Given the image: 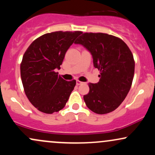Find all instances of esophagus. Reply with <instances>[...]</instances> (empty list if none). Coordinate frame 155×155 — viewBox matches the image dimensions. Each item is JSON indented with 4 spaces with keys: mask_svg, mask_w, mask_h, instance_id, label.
I'll list each match as a JSON object with an SVG mask.
<instances>
[{
    "mask_svg": "<svg viewBox=\"0 0 155 155\" xmlns=\"http://www.w3.org/2000/svg\"><path fill=\"white\" fill-rule=\"evenodd\" d=\"M84 82H81V81H79V80H77V81H76V85H80V84H83Z\"/></svg>",
    "mask_w": 155,
    "mask_h": 155,
    "instance_id": "esophagus-1",
    "label": "esophagus"
}]
</instances>
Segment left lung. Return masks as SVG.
Segmentation results:
<instances>
[{
    "instance_id": "left-lung-1",
    "label": "left lung",
    "mask_w": 155,
    "mask_h": 155,
    "mask_svg": "<svg viewBox=\"0 0 155 155\" xmlns=\"http://www.w3.org/2000/svg\"><path fill=\"white\" fill-rule=\"evenodd\" d=\"M75 44L91 53L94 67L100 71V81L89 83L84 95L87 106L98 114L114 111L127 96L132 85L135 61L130 49L122 39L102 33H84Z\"/></svg>"
}]
</instances>
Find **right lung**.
Returning <instances> with one entry per match:
<instances>
[{
  "instance_id": "1",
  "label": "right lung",
  "mask_w": 155,
  "mask_h": 155,
  "mask_svg": "<svg viewBox=\"0 0 155 155\" xmlns=\"http://www.w3.org/2000/svg\"><path fill=\"white\" fill-rule=\"evenodd\" d=\"M81 31L46 33L32 42L23 55L20 74L25 95L37 109L45 114L65 107L76 85L58 76L65 54Z\"/></svg>"
}]
</instances>
